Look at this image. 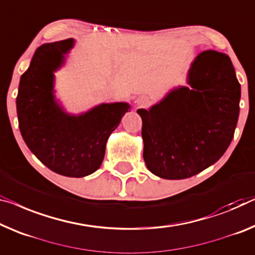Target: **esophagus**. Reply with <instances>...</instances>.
I'll return each instance as SVG.
<instances>
[{"mask_svg":"<svg viewBox=\"0 0 255 255\" xmlns=\"http://www.w3.org/2000/svg\"><path fill=\"white\" fill-rule=\"evenodd\" d=\"M150 104V98L147 96H140L137 98V105L140 108H146Z\"/></svg>","mask_w":255,"mask_h":255,"instance_id":"34e87169","label":"esophagus"}]
</instances>
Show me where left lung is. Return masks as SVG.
Listing matches in <instances>:
<instances>
[{
  "label": "left lung",
  "mask_w": 255,
  "mask_h": 255,
  "mask_svg": "<svg viewBox=\"0 0 255 255\" xmlns=\"http://www.w3.org/2000/svg\"><path fill=\"white\" fill-rule=\"evenodd\" d=\"M190 87L173 89L142 118L143 158L166 180L191 177L222 157L239 116L241 85L229 56L200 52L188 73Z\"/></svg>",
  "instance_id": "1"
}]
</instances>
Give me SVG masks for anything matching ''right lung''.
Segmentation results:
<instances>
[{"instance_id":"right-lung-1","label":"right lung","mask_w":255,"mask_h":255,"mask_svg":"<svg viewBox=\"0 0 255 255\" xmlns=\"http://www.w3.org/2000/svg\"><path fill=\"white\" fill-rule=\"evenodd\" d=\"M74 40L36 49L21 75L17 96L19 129L28 149L52 172L68 177L90 175L100 168L106 142L130 105L103 103L81 115L64 111L55 97V75Z\"/></svg>"}]
</instances>
